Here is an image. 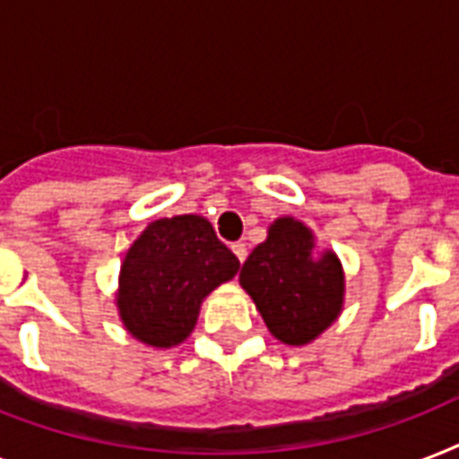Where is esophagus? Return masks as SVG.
<instances>
[{"label":"esophagus","instance_id":"esophagus-1","mask_svg":"<svg viewBox=\"0 0 459 459\" xmlns=\"http://www.w3.org/2000/svg\"><path fill=\"white\" fill-rule=\"evenodd\" d=\"M230 250H233V255H236L240 264H243L245 259H247V245L245 243H233L230 245Z\"/></svg>","mask_w":459,"mask_h":459}]
</instances>
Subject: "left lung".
Returning <instances> with one entry per match:
<instances>
[{"label": "left lung", "instance_id": "8db88e82", "mask_svg": "<svg viewBox=\"0 0 459 459\" xmlns=\"http://www.w3.org/2000/svg\"><path fill=\"white\" fill-rule=\"evenodd\" d=\"M266 326L281 342L305 345L341 314L342 269L333 252L314 255L312 230L283 216L240 269Z\"/></svg>", "mask_w": 459, "mask_h": 459}]
</instances>
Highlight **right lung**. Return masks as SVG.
I'll list each match as a JSON object with an SVG mask.
<instances>
[{"instance_id": "obj_1", "label": "right lung", "mask_w": 459, "mask_h": 459, "mask_svg": "<svg viewBox=\"0 0 459 459\" xmlns=\"http://www.w3.org/2000/svg\"><path fill=\"white\" fill-rule=\"evenodd\" d=\"M238 269V257L216 238L207 219H159L124 259L117 298L121 319L147 345H178L197 324L202 300Z\"/></svg>"}]
</instances>
